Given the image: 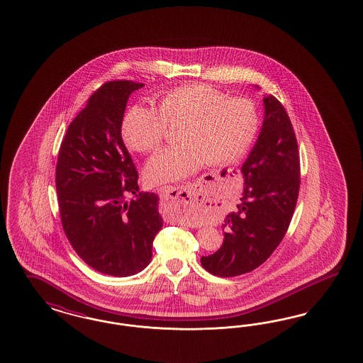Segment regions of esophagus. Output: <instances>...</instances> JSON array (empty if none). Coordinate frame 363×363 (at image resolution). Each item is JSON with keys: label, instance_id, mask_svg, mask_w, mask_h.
<instances>
[{"label": "esophagus", "instance_id": "obj_1", "mask_svg": "<svg viewBox=\"0 0 363 363\" xmlns=\"http://www.w3.org/2000/svg\"><path fill=\"white\" fill-rule=\"evenodd\" d=\"M162 208L165 213L179 216L189 211L192 203L191 186H165L159 189Z\"/></svg>", "mask_w": 363, "mask_h": 363}]
</instances>
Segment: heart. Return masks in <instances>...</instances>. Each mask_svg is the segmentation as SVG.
I'll list each match as a JSON object with an SVG mask.
<instances>
[{
	"instance_id": "1",
	"label": "heart",
	"mask_w": 363,
	"mask_h": 363,
	"mask_svg": "<svg viewBox=\"0 0 363 363\" xmlns=\"http://www.w3.org/2000/svg\"><path fill=\"white\" fill-rule=\"evenodd\" d=\"M168 125H182V143L149 159L144 172L149 184L184 180L206 162L237 160L253 144L259 117L249 99L226 98L207 84H191L164 95L157 108L133 106L122 122V135L137 152H152L162 145Z\"/></svg>"
}]
</instances>
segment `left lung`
Masks as SVG:
<instances>
[{
  "mask_svg": "<svg viewBox=\"0 0 363 363\" xmlns=\"http://www.w3.org/2000/svg\"><path fill=\"white\" fill-rule=\"evenodd\" d=\"M262 101V126L241 167V201L225 218L222 246L201 258L203 268L219 277L240 276L264 264L280 245L295 211L300 187L295 132L273 95H264Z\"/></svg>",
  "mask_w": 363,
  "mask_h": 363,
  "instance_id": "1",
  "label": "left lung"
}]
</instances>
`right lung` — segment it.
<instances>
[{
  "label": "right lung",
  "instance_id": "right-lung-1",
  "mask_svg": "<svg viewBox=\"0 0 363 363\" xmlns=\"http://www.w3.org/2000/svg\"><path fill=\"white\" fill-rule=\"evenodd\" d=\"M143 83H105L72 120L56 165V191L68 241L91 268L128 277L147 268L162 230L159 196L141 194L138 174L122 141L130 94ZM126 193L136 198L124 201Z\"/></svg>",
  "mask_w": 363,
  "mask_h": 363
}]
</instances>
